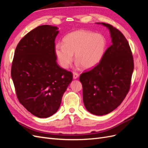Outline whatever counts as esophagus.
Wrapping results in <instances>:
<instances>
[{"label":"esophagus","instance_id":"esophagus-1","mask_svg":"<svg viewBox=\"0 0 148 148\" xmlns=\"http://www.w3.org/2000/svg\"><path fill=\"white\" fill-rule=\"evenodd\" d=\"M73 79H77L79 77V75L77 73H75V72H73Z\"/></svg>","mask_w":148,"mask_h":148}]
</instances>
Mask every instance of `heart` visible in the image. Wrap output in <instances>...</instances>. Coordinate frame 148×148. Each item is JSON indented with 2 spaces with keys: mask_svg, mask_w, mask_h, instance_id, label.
<instances>
[{
  "mask_svg": "<svg viewBox=\"0 0 148 148\" xmlns=\"http://www.w3.org/2000/svg\"><path fill=\"white\" fill-rule=\"evenodd\" d=\"M63 43L56 44L54 51L59 65L64 69L71 64L74 53L77 66H83L86 70L95 68L101 62L107 46L104 36L85 29L66 34Z\"/></svg>",
  "mask_w": 148,
  "mask_h": 148,
  "instance_id": "obj_1",
  "label": "heart"
}]
</instances>
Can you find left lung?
<instances>
[{"label":"left lung","instance_id":"left-lung-1","mask_svg":"<svg viewBox=\"0 0 148 148\" xmlns=\"http://www.w3.org/2000/svg\"><path fill=\"white\" fill-rule=\"evenodd\" d=\"M97 23L109 29L112 44L99 65L82 73L79 81L87 110L94 115H104L115 110L126 97L130 88L134 62L123 34L109 24Z\"/></svg>","mask_w":148,"mask_h":148}]
</instances>
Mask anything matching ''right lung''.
I'll return each mask as SVG.
<instances>
[{
    "instance_id": "add662e5",
    "label": "right lung",
    "mask_w": 148,
    "mask_h": 148,
    "mask_svg": "<svg viewBox=\"0 0 148 148\" xmlns=\"http://www.w3.org/2000/svg\"><path fill=\"white\" fill-rule=\"evenodd\" d=\"M57 26H39L16 47L11 76L16 96L28 111L47 118L59 109L73 75L59 66L55 54Z\"/></svg>"
}]
</instances>
